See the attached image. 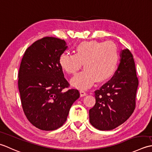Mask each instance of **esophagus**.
<instances>
[{"instance_id":"obj_1","label":"esophagus","mask_w":152,"mask_h":152,"mask_svg":"<svg viewBox=\"0 0 152 152\" xmlns=\"http://www.w3.org/2000/svg\"><path fill=\"white\" fill-rule=\"evenodd\" d=\"M80 97H83L86 96V92L84 91H80Z\"/></svg>"}]
</instances>
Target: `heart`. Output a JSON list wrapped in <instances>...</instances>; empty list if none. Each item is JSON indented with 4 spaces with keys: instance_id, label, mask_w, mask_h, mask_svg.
<instances>
[{
    "instance_id": "heart-1",
    "label": "heart",
    "mask_w": 152,
    "mask_h": 152,
    "mask_svg": "<svg viewBox=\"0 0 152 152\" xmlns=\"http://www.w3.org/2000/svg\"><path fill=\"white\" fill-rule=\"evenodd\" d=\"M119 50L112 41L81 42L75 48V54L64 53L59 57V65L64 72L72 75L82 64L85 70L71 79V85L86 90L96 83L106 82L115 74L119 62Z\"/></svg>"
}]
</instances>
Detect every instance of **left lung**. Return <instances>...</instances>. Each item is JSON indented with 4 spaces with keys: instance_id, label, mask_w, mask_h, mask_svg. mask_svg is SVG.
Returning <instances> with one entry per match:
<instances>
[{
    "instance_id": "8db88e82",
    "label": "left lung",
    "mask_w": 152,
    "mask_h": 152,
    "mask_svg": "<svg viewBox=\"0 0 152 152\" xmlns=\"http://www.w3.org/2000/svg\"><path fill=\"white\" fill-rule=\"evenodd\" d=\"M120 63L109 81L96 91V104L89 110L91 125L110 131L125 123L134 110L138 86L134 60L129 49L120 53Z\"/></svg>"
}]
</instances>
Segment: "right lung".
I'll return each instance as SVG.
<instances>
[{
	"label": "right lung",
	"mask_w": 152,
	"mask_h": 152,
	"mask_svg": "<svg viewBox=\"0 0 152 152\" xmlns=\"http://www.w3.org/2000/svg\"><path fill=\"white\" fill-rule=\"evenodd\" d=\"M67 48L64 40L46 37L25 52L18 73V89L24 113L33 125L53 131L63 125L79 92L69 89L59 65Z\"/></svg>",
	"instance_id": "obj_1"
}]
</instances>
